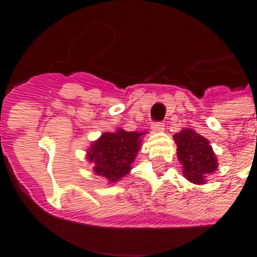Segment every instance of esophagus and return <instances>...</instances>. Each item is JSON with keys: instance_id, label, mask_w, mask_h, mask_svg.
<instances>
[{"instance_id": "1", "label": "esophagus", "mask_w": 257, "mask_h": 257, "mask_svg": "<svg viewBox=\"0 0 257 257\" xmlns=\"http://www.w3.org/2000/svg\"><path fill=\"white\" fill-rule=\"evenodd\" d=\"M152 130H153V133H163L165 131V126L161 122H156V123L152 124Z\"/></svg>"}]
</instances>
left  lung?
<instances>
[{
    "label": "left lung",
    "mask_w": 257,
    "mask_h": 257,
    "mask_svg": "<svg viewBox=\"0 0 257 257\" xmlns=\"http://www.w3.org/2000/svg\"><path fill=\"white\" fill-rule=\"evenodd\" d=\"M174 140L184 178L197 185L207 183V175L216 171L219 166L210 142L192 128L175 134Z\"/></svg>",
    "instance_id": "8db88e82"
}]
</instances>
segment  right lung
<instances>
[{
  "label": "right lung",
  "instance_id": "1",
  "mask_svg": "<svg viewBox=\"0 0 257 257\" xmlns=\"http://www.w3.org/2000/svg\"><path fill=\"white\" fill-rule=\"evenodd\" d=\"M147 131H124L117 128L114 133H103L91 143L86 160L92 163V171L105 178L109 184L119 181L131 171V165L142 148L143 136Z\"/></svg>",
  "mask_w": 257,
  "mask_h": 257
}]
</instances>
